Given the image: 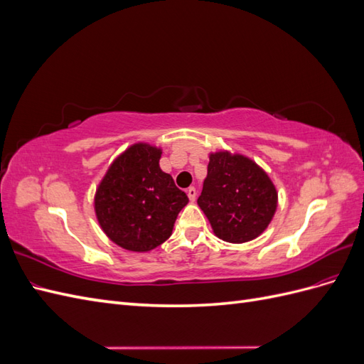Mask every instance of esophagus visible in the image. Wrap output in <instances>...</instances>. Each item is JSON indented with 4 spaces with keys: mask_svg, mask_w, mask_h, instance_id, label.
Segmentation results:
<instances>
[{
    "mask_svg": "<svg viewBox=\"0 0 364 364\" xmlns=\"http://www.w3.org/2000/svg\"><path fill=\"white\" fill-rule=\"evenodd\" d=\"M186 194H188V199H190L191 202H194L196 197H197V190L194 188V186H190V188L186 190Z\"/></svg>",
    "mask_w": 364,
    "mask_h": 364,
    "instance_id": "1",
    "label": "esophagus"
}]
</instances>
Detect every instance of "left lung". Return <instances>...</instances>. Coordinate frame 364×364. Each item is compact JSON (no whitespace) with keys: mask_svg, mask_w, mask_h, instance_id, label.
<instances>
[{"mask_svg":"<svg viewBox=\"0 0 364 364\" xmlns=\"http://www.w3.org/2000/svg\"><path fill=\"white\" fill-rule=\"evenodd\" d=\"M197 203L218 238L240 245L257 238L269 226L278 194L255 162L218 151L209 156L208 176Z\"/></svg>","mask_w":364,"mask_h":364,"instance_id":"left-lung-1","label":"left lung"}]
</instances>
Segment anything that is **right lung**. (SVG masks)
<instances>
[{"label": "right lung", "mask_w": 364, "mask_h": 364, "mask_svg": "<svg viewBox=\"0 0 364 364\" xmlns=\"http://www.w3.org/2000/svg\"><path fill=\"white\" fill-rule=\"evenodd\" d=\"M161 149L135 144L109 167L95 194L105 234L132 252H149L171 235L188 196L159 167Z\"/></svg>", "instance_id": "obj_1"}]
</instances>
